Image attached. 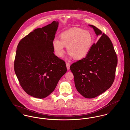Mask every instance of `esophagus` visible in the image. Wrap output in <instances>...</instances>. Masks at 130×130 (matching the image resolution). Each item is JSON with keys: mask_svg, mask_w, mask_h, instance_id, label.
Here are the masks:
<instances>
[{"mask_svg": "<svg viewBox=\"0 0 130 130\" xmlns=\"http://www.w3.org/2000/svg\"><path fill=\"white\" fill-rule=\"evenodd\" d=\"M66 67H67V70H69L70 69V63L69 62H66Z\"/></svg>", "mask_w": 130, "mask_h": 130, "instance_id": "1", "label": "esophagus"}]
</instances>
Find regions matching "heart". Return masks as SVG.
Instances as JSON below:
<instances>
[{
  "label": "heart",
  "mask_w": 130,
  "mask_h": 130,
  "mask_svg": "<svg viewBox=\"0 0 130 130\" xmlns=\"http://www.w3.org/2000/svg\"><path fill=\"white\" fill-rule=\"evenodd\" d=\"M60 40L55 38L52 46L56 55L62 57L65 53V46L70 53V57L82 59L89 53L93 39L91 32L79 28H74L65 31L60 35Z\"/></svg>",
  "instance_id": "1"
}]
</instances>
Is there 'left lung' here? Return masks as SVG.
I'll return each instance as SVG.
<instances>
[{
	"mask_svg": "<svg viewBox=\"0 0 130 130\" xmlns=\"http://www.w3.org/2000/svg\"><path fill=\"white\" fill-rule=\"evenodd\" d=\"M96 35L100 37L93 43L87 56L70 66L76 88L84 97L92 99L109 89L113 83L117 57L110 39L95 26Z\"/></svg>",
	"mask_w": 130,
	"mask_h": 130,
	"instance_id": "1",
	"label": "left lung"
}]
</instances>
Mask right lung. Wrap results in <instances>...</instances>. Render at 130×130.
I'll return each instance as SVG.
<instances>
[{
  "label": "right lung",
  "instance_id": "1",
  "mask_svg": "<svg viewBox=\"0 0 130 130\" xmlns=\"http://www.w3.org/2000/svg\"><path fill=\"white\" fill-rule=\"evenodd\" d=\"M58 21L38 28L20 40L14 70L20 85L31 96L44 99L55 90L67 72L65 62L54 54L52 41Z\"/></svg>",
  "mask_w": 130,
  "mask_h": 130
}]
</instances>
